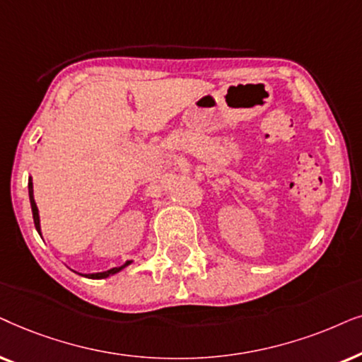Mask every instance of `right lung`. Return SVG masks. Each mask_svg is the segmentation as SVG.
Masks as SVG:
<instances>
[{"mask_svg": "<svg viewBox=\"0 0 362 362\" xmlns=\"http://www.w3.org/2000/svg\"><path fill=\"white\" fill-rule=\"evenodd\" d=\"M28 189H30V202H31V210H33V218H35V226L36 230L40 231L41 235V228H40V215H37V206H36V202H35V197H33V182L30 180V184H28ZM127 264H131V262H127L125 264H122V267L119 268H112V269H107V272H103V273H93V274H86L88 278H93V279H99V278H107L109 274H114L120 272V269L127 267Z\"/></svg>", "mask_w": 362, "mask_h": 362, "instance_id": "right-lung-1", "label": "right lung"}]
</instances>
